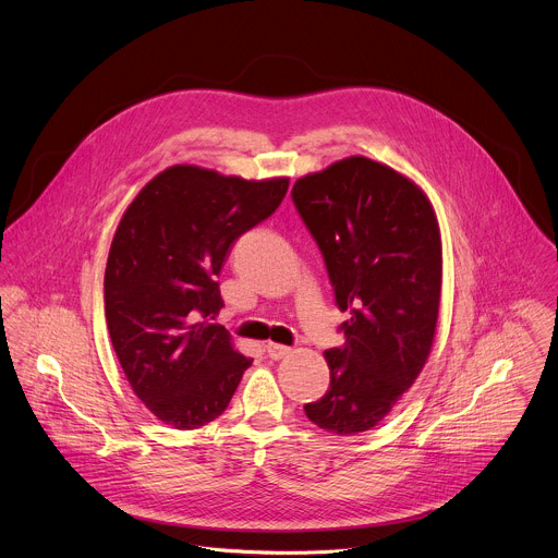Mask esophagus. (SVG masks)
<instances>
[{"instance_id": "34e87169", "label": "esophagus", "mask_w": 558, "mask_h": 558, "mask_svg": "<svg viewBox=\"0 0 558 558\" xmlns=\"http://www.w3.org/2000/svg\"><path fill=\"white\" fill-rule=\"evenodd\" d=\"M265 351H267V355H269L271 360H282V357H287V355L291 353V347H284V344H274V342H269V344L265 347Z\"/></svg>"}]
</instances>
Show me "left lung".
<instances>
[{
    "mask_svg": "<svg viewBox=\"0 0 558 558\" xmlns=\"http://www.w3.org/2000/svg\"><path fill=\"white\" fill-rule=\"evenodd\" d=\"M293 205L320 250L347 342L325 353L329 390L304 404L333 435L377 426L422 373L437 327L441 241L426 194L407 177L351 156L298 179Z\"/></svg>",
    "mask_w": 558,
    "mask_h": 558,
    "instance_id": "1",
    "label": "left lung"
}]
</instances>
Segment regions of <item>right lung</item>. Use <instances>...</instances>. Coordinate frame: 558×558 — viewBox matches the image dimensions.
<instances>
[{"label":"right lung","instance_id":"obj_1","mask_svg":"<svg viewBox=\"0 0 558 558\" xmlns=\"http://www.w3.org/2000/svg\"><path fill=\"white\" fill-rule=\"evenodd\" d=\"M289 179L245 181L174 166L125 209L110 247L104 298L114 353L138 400L194 430L229 404L252 360L211 320L231 245L282 203Z\"/></svg>","mask_w":558,"mask_h":558}]
</instances>
